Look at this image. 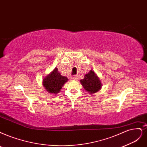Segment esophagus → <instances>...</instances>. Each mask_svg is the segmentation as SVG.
Segmentation results:
<instances>
[{
  "label": "esophagus",
  "mask_w": 147,
  "mask_h": 147,
  "mask_svg": "<svg viewBox=\"0 0 147 147\" xmlns=\"http://www.w3.org/2000/svg\"><path fill=\"white\" fill-rule=\"evenodd\" d=\"M78 76L76 75H74L73 76H71V79L73 80H78Z\"/></svg>",
  "instance_id": "esophagus-1"
}]
</instances>
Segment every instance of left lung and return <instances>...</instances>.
I'll return each mask as SVG.
<instances>
[{
	"label": "left lung",
	"mask_w": 147,
	"mask_h": 147,
	"mask_svg": "<svg viewBox=\"0 0 147 147\" xmlns=\"http://www.w3.org/2000/svg\"><path fill=\"white\" fill-rule=\"evenodd\" d=\"M80 83L85 90L90 94L96 93L101 88L102 86L99 79L92 70L85 76L84 79L80 80Z\"/></svg>",
	"instance_id": "obj_1"
}]
</instances>
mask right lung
Wrapping results in <instances>:
<instances>
[{"mask_svg":"<svg viewBox=\"0 0 147 147\" xmlns=\"http://www.w3.org/2000/svg\"><path fill=\"white\" fill-rule=\"evenodd\" d=\"M68 80L66 77L61 75L58 72L57 68H56L51 73L43 79V85L48 93L57 94L61 91L63 85Z\"/></svg>","mask_w":147,"mask_h":147,"instance_id":"add662e5","label":"right lung"}]
</instances>
